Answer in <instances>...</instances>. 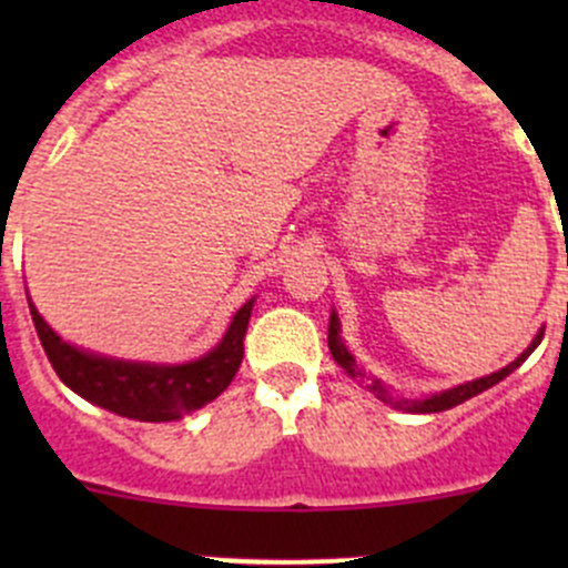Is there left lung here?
I'll use <instances>...</instances> for the list:
<instances>
[{
	"label": "left lung",
	"mask_w": 568,
	"mask_h": 568,
	"mask_svg": "<svg viewBox=\"0 0 568 568\" xmlns=\"http://www.w3.org/2000/svg\"><path fill=\"white\" fill-rule=\"evenodd\" d=\"M544 337V329L536 332V337L530 341V346L525 348L523 354H519L514 363H508L506 368L495 371V374L489 376H480V379H473V382H464V385H456L450 387V390H443V393H434V395H426V398H395V395L387 390L385 385H382L379 379H368V390L376 395L379 400H385V404H390L393 409H404V412H420V415H432V412H445V409H454V406L464 404L467 398H473V395L489 390V387H495L497 382L506 379L508 374H514V371L519 368V365L525 363V359L530 357L532 348L541 343ZM326 343H329V352L332 357H335V363L341 365L343 371H346L352 379H365L363 368H357V359H354V354L348 352L346 343H343L341 337V318H337V313L332 311L329 316V332H326Z\"/></svg>",
	"instance_id": "obj_1"
}]
</instances>
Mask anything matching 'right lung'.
<instances>
[{"label": "right lung", "instance_id": "add662e5", "mask_svg": "<svg viewBox=\"0 0 568 568\" xmlns=\"http://www.w3.org/2000/svg\"><path fill=\"white\" fill-rule=\"evenodd\" d=\"M30 302L32 321L51 368L73 393L90 404L114 412L120 417L142 423H168L192 415L194 409L214 400L236 376L244 359V332H247L255 296L244 302L233 316L231 326L211 352L192 363H134V359L106 357L84 352L62 341L38 307Z\"/></svg>", "mask_w": 568, "mask_h": 568}]
</instances>
